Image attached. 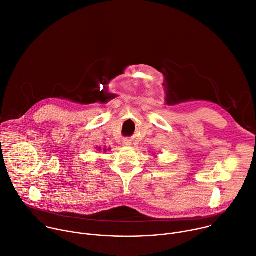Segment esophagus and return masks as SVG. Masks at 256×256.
Returning a JSON list of instances; mask_svg holds the SVG:
<instances>
[{"label": "esophagus", "instance_id": "34e87169", "mask_svg": "<svg viewBox=\"0 0 256 256\" xmlns=\"http://www.w3.org/2000/svg\"><path fill=\"white\" fill-rule=\"evenodd\" d=\"M124 144H125V145H131V142H130V141H127V140H125V141H124Z\"/></svg>", "mask_w": 256, "mask_h": 256}]
</instances>
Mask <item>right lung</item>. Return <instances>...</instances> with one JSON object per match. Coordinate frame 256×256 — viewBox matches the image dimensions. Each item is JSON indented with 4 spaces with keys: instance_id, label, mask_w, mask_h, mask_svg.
I'll list each match as a JSON object with an SVG mask.
<instances>
[{
    "instance_id": "1",
    "label": "right lung",
    "mask_w": 256,
    "mask_h": 256,
    "mask_svg": "<svg viewBox=\"0 0 256 256\" xmlns=\"http://www.w3.org/2000/svg\"><path fill=\"white\" fill-rule=\"evenodd\" d=\"M105 150H107V149H105Z\"/></svg>"
}]
</instances>
